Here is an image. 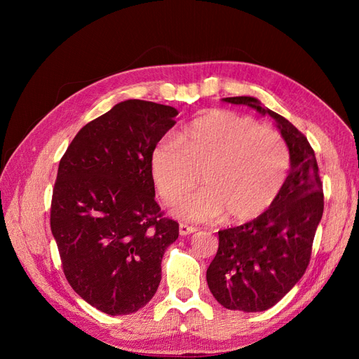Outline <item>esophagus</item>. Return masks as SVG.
I'll list each match as a JSON object with an SVG mask.
<instances>
[{"mask_svg":"<svg viewBox=\"0 0 359 359\" xmlns=\"http://www.w3.org/2000/svg\"><path fill=\"white\" fill-rule=\"evenodd\" d=\"M196 231H198V227H194V226H189L186 223H181L180 224V235H182V236L191 235V233H194Z\"/></svg>","mask_w":359,"mask_h":359,"instance_id":"obj_1","label":"esophagus"}]
</instances>
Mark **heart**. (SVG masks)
Returning a JSON list of instances; mask_svg holds the SVG:
<instances>
[{"label":"heart","instance_id":"1","mask_svg":"<svg viewBox=\"0 0 359 359\" xmlns=\"http://www.w3.org/2000/svg\"><path fill=\"white\" fill-rule=\"evenodd\" d=\"M178 142L160 140L149 172L168 205L196 189L201 177L205 189L175 208L181 220L206 222L223 212L232 222L253 220L276 202L287 180L285 137L250 116L212 111L194 119Z\"/></svg>","mask_w":359,"mask_h":359}]
</instances>
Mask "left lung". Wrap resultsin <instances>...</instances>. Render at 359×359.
<instances>
[{"label": "left lung", "instance_id": "1", "mask_svg": "<svg viewBox=\"0 0 359 359\" xmlns=\"http://www.w3.org/2000/svg\"><path fill=\"white\" fill-rule=\"evenodd\" d=\"M276 119L290 151V170L278 198L255 220L219 231V250L206 281L223 307L265 311L298 283L310 264L314 233L323 214V189L314 151L286 118L255 97H226Z\"/></svg>", "mask_w": 359, "mask_h": 359}]
</instances>
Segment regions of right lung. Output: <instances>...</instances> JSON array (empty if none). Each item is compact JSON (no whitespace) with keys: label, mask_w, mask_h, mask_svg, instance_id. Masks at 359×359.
Wrapping results in <instances>:
<instances>
[{"label":"right lung","mask_w":359,"mask_h":359,"mask_svg":"<svg viewBox=\"0 0 359 359\" xmlns=\"http://www.w3.org/2000/svg\"><path fill=\"white\" fill-rule=\"evenodd\" d=\"M175 107L126 100L93 119L62 156L50 229L73 290L111 316L149 302L178 223L154 201L149 156L175 126Z\"/></svg>","instance_id":"add662e5"}]
</instances>
